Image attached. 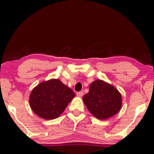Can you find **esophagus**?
I'll use <instances>...</instances> for the list:
<instances>
[{"label":"esophagus","mask_w":154,"mask_h":154,"mask_svg":"<svg viewBox=\"0 0 154 154\" xmlns=\"http://www.w3.org/2000/svg\"><path fill=\"white\" fill-rule=\"evenodd\" d=\"M83 95H84V93H83V91H80V92H78V93H77V95L78 97H79V98L82 97Z\"/></svg>","instance_id":"1"}]
</instances>
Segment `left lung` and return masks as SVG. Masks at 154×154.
Wrapping results in <instances>:
<instances>
[{
	"label": "left lung",
	"mask_w": 154,
	"mask_h": 154,
	"mask_svg": "<svg viewBox=\"0 0 154 154\" xmlns=\"http://www.w3.org/2000/svg\"><path fill=\"white\" fill-rule=\"evenodd\" d=\"M88 111L97 119L104 120L116 115L122 108V95L115 87L101 79L91 83L82 97Z\"/></svg>",
	"instance_id": "8db88e82"
}]
</instances>
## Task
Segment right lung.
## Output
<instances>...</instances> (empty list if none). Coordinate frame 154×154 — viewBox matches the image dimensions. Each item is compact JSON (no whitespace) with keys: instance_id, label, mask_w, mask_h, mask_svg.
Masks as SVG:
<instances>
[{"instance_id":"right-lung-1","label":"right lung","mask_w":154,"mask_h":154,"mask_svg":"<svg viewBox=\"0 0 154 154\" xmlns=\"http://www.w3.org/2000/svg\"><path fill=\"white\" fill-rule=\"evenodd\" d=\"M73 91L58 79L38 84L29 95V106L35 114L44 119H54L61 115L75 98Z\"/></svg>"}]
</instances>
